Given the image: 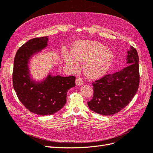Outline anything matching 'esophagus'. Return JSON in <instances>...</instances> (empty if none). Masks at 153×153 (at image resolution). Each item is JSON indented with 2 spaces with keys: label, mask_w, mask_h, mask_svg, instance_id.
Masks as SVG:
<instances>
[{
  "label": "esophagus",
  "mask_w": 153,
  "mask_h": 153,
  "mask_svg": "<svg viewBox=\"0 0 153 153\" xmlns=\"http://www.w3.org/2000/svg\"><path fill=\"white\" fill-rule=\"evenodd\" d=\"M76 84L77 85H79V86L83 85V81H82V79H81V78L80 77H78L76 78Z\"/></svg>",
  "instance_id": "esophagus-1"
}]
</instances>
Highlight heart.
Listing matches in <instances>:
<instances>
[{"label": "heart", "mask_w": 153, "mask_h": 153, "mask_svg": "<svg viewBox=\"0 0 153 153\" xmlns=\"http://www.w3.org/2000/svg\"><path fill=\"white\" fill-rule=\"evenodd\" d=\"M63 59L72 71L79 68V62H85V74L91 78H95L104 75L108 71L113 62V54L99 42L83 41L77 43L72 52L64 51Z\"/></svg>", "instance_id": "b5f03b06"}]
</instances>
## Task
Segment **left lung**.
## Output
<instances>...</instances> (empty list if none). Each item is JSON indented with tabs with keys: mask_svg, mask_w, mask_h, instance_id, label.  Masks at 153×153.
I'll use <instances>...</instances> for the list:
<instances>
[{
	"mask_svg": "<svg viewBox=\"0 0 153 153\" xmlns=\"http://www.w3.org/2000/svg\"><path fill=\"white\" fill-rule=\"evenodd\" d=\"M127 67L95 81L92 99L88 102L91 111L103 115H114L131 101L140 83L139 58L136 49L128 51Z\"/></svg>",
	"mask_w": 153,
	"mask_h": 153,
	"instance_id": "left-lung-1",
	"label": "left lung"
}]
</instances>
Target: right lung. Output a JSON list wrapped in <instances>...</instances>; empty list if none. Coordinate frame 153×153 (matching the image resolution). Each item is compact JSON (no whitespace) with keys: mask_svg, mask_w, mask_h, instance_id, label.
<instances>
[{"mask_svg":"<svg viewBox=\"0 0 153 153\" xmlns=\"http://www.w3.org/2000/svg\"><path fill=\"white\" fill-rule=\"evenodd\" d=\"M48 36L34 38L17 51L13 71V85L20 101L29 111L40 115H52L67 102L69 89L76 86L75 76H52L49 74L42 81L30 76L29 60L47 46Z\"/></svg>","mask_w":153,"mask_h":153,"instance_id":"right-lung-1","label":"right lung"}]
</instances>
